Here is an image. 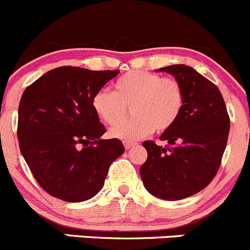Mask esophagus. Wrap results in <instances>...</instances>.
<instances>
[{
	"label": "esophagus",
	"mask_w": 250,
	"mask_h": 250,
	"mask_svg": "<svg viewBox=\"0 0 250 250\" xmlns=\"http://www.w3.org/2000/svg\"><path fill=\"white\" fill-rule=\"evenodd\" d=\"M123 144H125V147L127 148V150H129L130 147H134V146L137 145V144L132 143V141H125V143H123Z\"/></svg>",
	"instance_id": "34e87169"
}]
</instances>
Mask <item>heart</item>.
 Returning <instances> with one entry per match:
<instances>
[{"instance_id": "b5f03b06", "label": "heart", "mask_w": 250, "mask_h": 250, "mask_svg": "<svg viewBox=\"0 0 250 250\" xmlns=\"http://www.w3.org/2000/svg\"><path fill=\"white\" fill-rule=\"evenodd\" d=\"M184 103L180 81L151 71L127 72L113 83V92L100 89L92 98L98 117L106 125H115L110 129L111 137L123 140H137L153 130L163 133L170 129L180 117ZM129 106L133 117L120 123Z\"/></svg>"}]
</instances>
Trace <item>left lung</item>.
I'll return each instance as SVG.
<instances>
[{"instance_id": "obj_1", "label": "left lung", "mask_w": 250, "mask_h": 250, "mask_svg": "<svg viewBox=\"0 0 250 250\" xmlns=\"http://www.w3.org/2000/svg\"><path fill=\"white\" fill-rule=\"evenodd\" d=\"M180 81L185 103L180 117L161 135L168 145L146 140L147 160L140 167L146 190L163 200H183L210 184L220 168L230 117L219 88L186 65L158 69Z\"/></svg>"}]
</instances>
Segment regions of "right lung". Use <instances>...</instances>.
<instances>
[{"instance_id":"obj_1","label":"right lung","mask_w":250,"mask_h":250,"mask_svg":"<svg viewBox=\"0 0 250 250\" xmlns=\"http://www.w3.org/2000/svg\"><path fill=\"white\" fill-rule=\"evenodd\" d=\"M118 70L62 66L26 87L18 111L19 147L42 188L65 202H82L102 190L111 163L125 152L92 107V98Z\"/></svg>"}]
</instances>
